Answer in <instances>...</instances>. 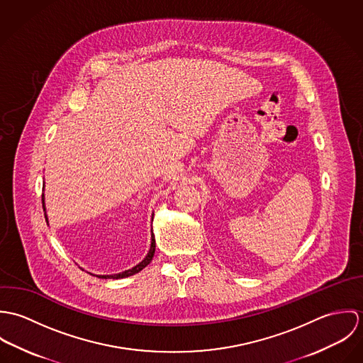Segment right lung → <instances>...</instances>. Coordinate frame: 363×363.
<instances>
[{"instance_id": "1", "label": "right lung", "mask_w": 363, "mask_h": 363, "mask_svg": "<svg viewBox=\"0 0 363 363\" xmlns=\"http://www.w3.org/2000/svg\"><path fill=\"white\" fill-rule=\"evenodd\" d=\"M42 203L45 204V199H43V196H42ZM43 209H45V206H43ZM46 220H48V219H46ZM154 255H155V238H154V233H152V242H151L150 253H148V256H147L145 259H143L138 265H135L134 268L127 269V271H124V272H120V274H114V275H96V277H98V278H113V279H118V278H125V277L134 275V274L140 272L141 269H144V268L151 262V259L154 257ZM91 275H94V274H91Z\"/></svg>"}]
</instances>
